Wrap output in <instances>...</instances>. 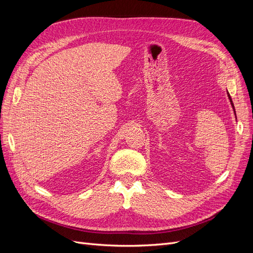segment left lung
<instances>
[{"label": "left lung", "mask_w": 253, "mask_h": 253, "mask_svg": "<svg viewBox=\"0 0 253 253\" xmlns=\"http://www.w3.org/2000/svg\"><path fill=\"white\" fill-rule=\"evenodd\" d=\"M228 96H229V99H230V102H231V104H232V106H233V102H232V100H231V97H230V95H229V93H228ZM233 109H234V106H233ZM234 113H235V111H234Z\"/></svg>", "instance_id": "left-lung-1"}]
</instances>
